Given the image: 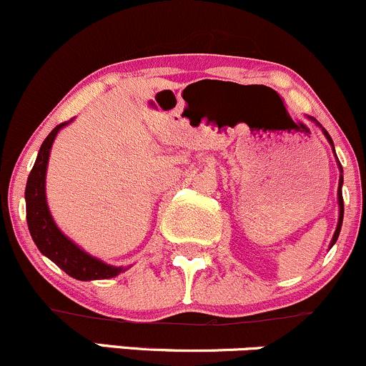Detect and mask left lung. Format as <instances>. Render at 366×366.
Returning a JSON list of instances; mask_svg holds the SVG:
<instances>
[{
    "label": "left lung",
    "instance_id": "obj_1",
    "mask_svg": "<svg viewBox=\"0 0 366 366\" xmlns=\"http://www.w3.org/2000/svg\"><path fill=\"white\" fill-rule=\"evenodd\" d=\"M313 122H317V120L313 119ZM317 125H318V127H322V125L318 124V122H317ZM322 130H323V134H325L327 141H329L332 148H334V142H332L330 136H329V132H327L325 129H322ZM334 153H335V151H334ZM339 170H341V174H342V167H341V165H339ZM337 199H339V222H337V229H335V232H334V237H332V241H330V247L335 244V241H337V237H339V232H341V227H342V217H344V201H342V175H341V179H339Z\"/></svg>",
    "mask_w": 366,
    "mask_h": 366
}]
</instances>
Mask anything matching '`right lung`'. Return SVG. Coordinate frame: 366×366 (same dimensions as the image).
<instances>
[{
  "mask_svg": "<svg viewBox=\"0 0 366 366\" xmlns=\"http://www.w3.org/2000/svg\"><path fill=\"white\" fill-rule=\"evenodd\" d=\"M70 122H63L56 125L49 136L41 144L37 153L36 163L29 174L27 186H25V207H27V225L32 241L36 242L37 249L44 256H48L53 263H56L65 274L77 280H98L112 279L125 270L124 267H113L87 254L82 247H79L72 239L58 229L54 224L48 203H46V169H48L49 151L53 141L61 127L69 125Z\"/></svg>",
  "mask_w": 366,
  "mask_h": 366,
  "instance_id": "1",
  "label": "right lung"
}]
</instances>
